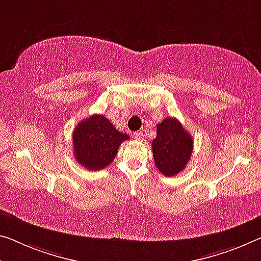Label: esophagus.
<instances>
[{"mask_svg": "<svg viewBox=\"0 0 261 261\" xmlns=\"http://www.w3.org/2000/svg\"><path fill=\"white\" fill-rule=\"evenodd\" d=\"M133 136H134V139H136V140H141L142 136H143V133H142V132H135Z\"/></svg>", "mask_w": 261, "mask_h": 261, "instance_id": "esophagus-1", "label": "esophagus"}]
</instances>
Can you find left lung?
Returning <instances> with one entry per match:
<instances>
[{
  "instance_id": "obj_1",
  "label": "left lung",
  "mask_w": 261,
  "mask_h": 261,
  "mask_svg": "<svg viewBox=\"0 0 261 261\" xmlns=\"http://www.w3.org/2000/svg\"><path fill=\"white\" fill-rule=\"evenodd\" d=\"M155 166L164 176H175L186 168L194 148L191 135L175 118H166L156 127L151 142Z\"/></svg>"
}]
</instances>
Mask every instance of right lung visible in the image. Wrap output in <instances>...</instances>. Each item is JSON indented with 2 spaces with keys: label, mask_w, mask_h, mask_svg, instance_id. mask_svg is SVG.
I'll list each match as a JSON object with an SVG mask.
<instances>
[{
  "label": "right lung",
  "mask_w": 261,
  "mask_h": 261,
  "mask_svg": "<svg viewBox=\"0 0 261 261\" xmlns=\"http://www.w3.org/2000/svg\"><path fill=\"white\" fill-rule=\"evenodd\" d=\"M129 139L115 129L110 120L102 114H94L74 128V159L89 170H100L113 162L121 142Z\"/></svg>",
  "instance_id": "add662e5"
}]
</instances>
